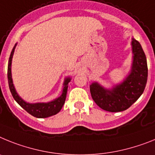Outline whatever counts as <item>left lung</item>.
<instances>
[{
  "label": "left lung",
  "mask_w": 155,
  "mask_h": 155,
  "mask_svg": "<svg viewBox=\"0 0 155 155\" xmlns=\"http://www.w3.org/2000/svg\"><path fill=\"white\" fill-rule=\"evenodd\" d=\"M131 45V69L123 81L110 89L105 88L97 82H93L90 85L93 100L103 110L111 112L125 111L143 93L148 72L146 55L140 44L134 38H132Z\"/></svg>",
  "instance_id": "left-lung-1"
}]
</instances>
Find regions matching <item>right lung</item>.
Listing matches in <instances>:
<instances>
[{
    "label": "right lung",
    "mask_w": 155,
    "mask_h": 155,
    "mask_svg": "<svg viewBox=\"0 0 155 155\" xmlns=\"http://www.w3.org/2000/svg\"><path fill=\"white\" fill-rule=\"evenodd\" d=\"M16 45L17 44H15L11 52L8 60V80L9 89L12 94V97L22 108H24L33 116L39 118H44L56 115L57 113L61 111L64 105L65 98H66L67 91H68V84L71 81V77H66L64 79L61 96L55 98L54 100L49 102H38V103H29V102L25 101L16 91L14 84H13L12 76V58Z\"/></svg>",
    "instance_id": "1"
}]
</instances>
